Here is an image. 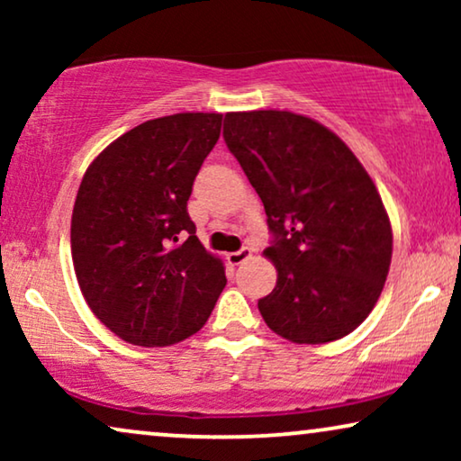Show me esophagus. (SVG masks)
Returning <instances> with one entry per match:
<instances>
[{
	"instance_id": "esophagus-1",
	"label": "esophagus",
	"mask_w": 461,
	"mask_h": 461,
	"mask_svg": "<svg viewBox=\"0 0 461 461\" xmlns=\"http://www.w3.org/2000/svg\"><path fill=\"white\" fill-rule=\"evenodd\" d=\"M251 254H254V249L251 248H241L239 251H232V254H229V262L232 264V267H239V264L249 260Z\"/></svg>"
}]
</instances>
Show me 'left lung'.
Listing matches in <instances>:
<instances>
[{"label": "left lung", "instance_id": "8db88e82", "mask_svg": "<svg viewBox=\"0 0 461 461\" xmlns=\"http://www.w3.org/2000/svg\"><path fill=\"white\" fill-rule=\"evenodd\" d=\"M226 147L267 212L276 285L262 319L295 344L355 331L374 311L393 258V229L374 180L325 125L292 111L226 113Z\"/></svg>", "mask_w": 461, "mask_h": 461}]
</instances>
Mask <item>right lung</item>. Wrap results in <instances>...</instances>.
Returning a JSON list of instances; mask_svg holds the SVG:
<instances>
[{
  "label": "right lung",
  "instance_id": "add662e5",
  "mask_svg": "<svg viewBox=\"0 0 461 461\" xmlns=\"http://www.w3.org/2000/svg\"><path fill=\"white\" fill-rule=\"evenodd\" d=\"M220 128V113L150 119L86 169L71 218L75 275L92 312L125 342H182L226 285L222 260L201 245L186 210Z\"/></svg>",
  "mask_w": 461,
  "mask_h": 461
}]
</instances>
